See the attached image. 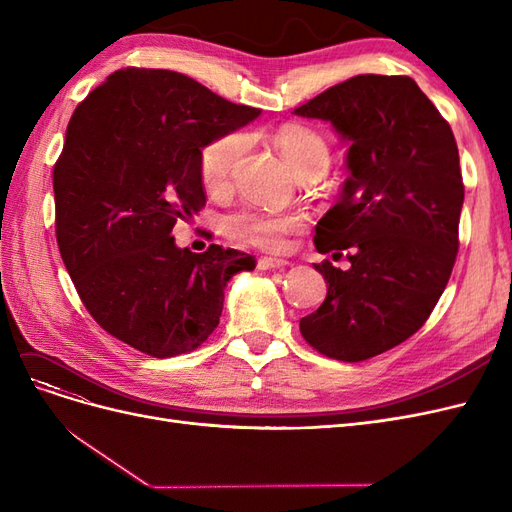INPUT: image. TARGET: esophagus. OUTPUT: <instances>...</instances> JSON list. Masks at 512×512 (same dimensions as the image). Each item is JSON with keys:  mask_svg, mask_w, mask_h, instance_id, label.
I'll return each instance as SVG.
<instances>
[{"mask_svg": "<svg viewBox=\"0 0 512 512\" xmlns=\"http://www.w3.org/2000/svg\"><path fill=\"white\" fill-rule=\"evenodd\" d=\"M288 265V260L284 258H271V256H265V258H258V269L260 271H267V269H282Z\"/></svg>", "mask_w": 512, "mask_h": 512, "instance_id": "1", "label": "esophagus"}]
</instances>
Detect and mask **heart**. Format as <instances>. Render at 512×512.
I'll return each mask as SVG.
<instances>
[{
	"label": "heart",
	"mask_w": 512,
	"mask_h": 512,
	"mask_svg": "<svg viewBox=\"0 0 512 512\" xmlns=\"http://www.w3.org/2000/svg\"><path fill=\"white\" fill-rule=\"evenodd\" d=\"M275 143L280 147L286 162L294 173L318 164H329V147L322 136L299 123H286L275 134ZM243 151V136L226 134L215 138L200 151V179L209 190H218L228 181L232 166ZM301 226V215L290 211H271L258 207H245L230 213L224 220V230L230 239L239 243L265 247V250H280L286 235Z\"/></svg>",
	"instance_id": "1"
}]
</instances>
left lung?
I'll list each match as a JSON object with an SVG mask.
<instances>
[{"label":"left lung","mask_w":512,"mask_h":512,"mask_svg":"<svg viewBox=\"0 0 512 512\" xmlns=\"http://www.w3.org/2000/svg\"><path fill=\"white\" fill-rule=\"evenodd\" d=\"M348 143L342 196L316 224L327 299L301 318L320 354L359 363L423 327L459 250L463 181L451 126L410 76L359 74L294 108Z\"/></svg>","instance_id":"obj_1"}]
</instances>
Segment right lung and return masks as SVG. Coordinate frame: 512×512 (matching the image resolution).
<instances>
[{
  "label": "right lung",
  "instance_id": "1",
  "mask_svg": "<svg viewBox=\"0 0 512 512\" xmlns=\"http://www.w3.org/2000/svg\"><path fill=\"white\" fill-rule=\"evenodd\" d=\"M260 115L173 70L123 68L76 106L53 170L61 260L100 327L143 354L196 350L254 256L177 247L205 207L200 151Z\"/></svg>",
  "mask_w": 512,
  "mask_h": 512
}]
</instances>
